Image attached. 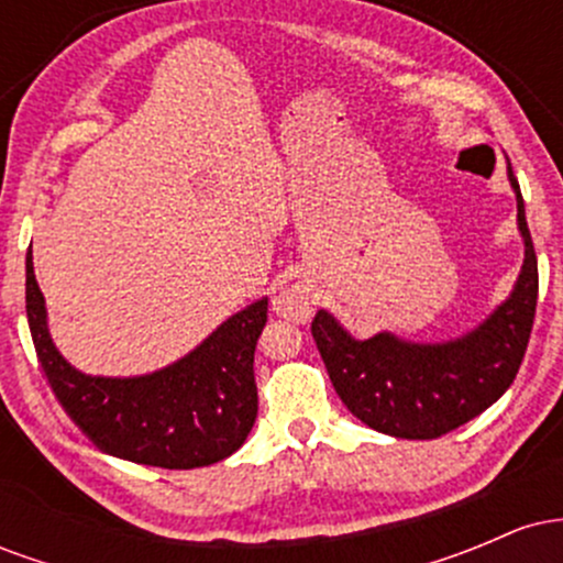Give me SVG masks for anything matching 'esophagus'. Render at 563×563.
Here are the masks:
<instances>
[{"label":"esophagus","mask_w":563,"mask_h":563,"mask_svg":"<svg viewBox=\"0 0 563 563\" xmlns=\"http://www.w3.org/2000/svg\"><path fill=\"white\" fill-rule=\"evenodd\" d=\"M290 299H294V296H283V299L277 303H283V307H286V303H290Z\"/></svg>","instance_id":"1"}]
</instances>
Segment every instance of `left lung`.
I'll return each mask as SVG.
<instances>
[{
	"label": "left lung",
	"instance_id": "1",
	"mask_svg": "<svg viewBox=\"0 0 563 563\" xmlns=\"http://www.w3.org/2000/svg\"><path fill=\"white\" fill-rule=\"evenodd\" d=\"M508 183L516 192L525 264L508 299L479 328L442 344H416L394 333L360 341L325 309L314 314V344L335 394L380 434L437 439L479 416L514 384L538 307V256L510 164Z\"/></svg>",
	"mask_w": 563,
	"mask_h": 563
}]
</instances>
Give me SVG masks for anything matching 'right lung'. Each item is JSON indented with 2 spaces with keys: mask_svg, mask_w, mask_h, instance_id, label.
I'll return each mask as SVG.
<instances>
[{
  "mask_svg": "<svg viewBox=\"0 0 563 563\" xmlns=\"http://www.w3.org/2000/svg\"><path fill=\"white\" fill-rule=\"evenodd\" d=\"M25 318L57 402L108 455L158 468L211 466L241 448L256 421L254 352L267 299L232 314L177 363L132 378L87 376L57 352L31 251Z\"/></svg>",
  "mask_w": 563,
  "mask_h": 563,
  "instance_id": "1",
  "label": "right lung"
}]
</instances>
